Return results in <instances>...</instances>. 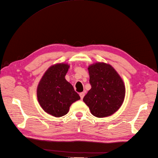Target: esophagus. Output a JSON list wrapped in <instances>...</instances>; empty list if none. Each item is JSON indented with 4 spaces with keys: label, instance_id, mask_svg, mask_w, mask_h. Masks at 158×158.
<instances>
[{
    "label": "esophagus",
    "instance_id": "1",
    "mask_svg": "<svg viewBox=\"0 0 158 158\" xmlns=\"http://www.w3.org/2000/svg\"><path fill=\"white\" fill-rule=\"evenodd\" d=\"M84 95H85V93H84V92H81V93L80 94V96L81 99H82L84 98Z\"/></svg>",
    "mask_w": 158,
    "mask_h": 158
}]
</instances>
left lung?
<instances>
[{"instance_id": "obj_1", "label": "left lung", "mask_w": 158, "mask_h": 158, "mask_svg": "<svg viewBox=\"0 0 158 158\" xmlns=\"http://www.w3.org/2000/svg\"><path fill=\"white\" fill-rule=\"evenodd\" d=\"M91 89L83 101L93 115L110 116L120 108L125 95L123 81L111 65L98 63L88 67Z\"/></svg>"}]
</instances>
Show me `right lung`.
<instances>
[{
	"label": "right lung",
	"instance_id": "1",
	"mask_svg": "<svg viewBox=\"0 0 158 158\" xmlns=\"http://www.w3.org/2000/svg\"><path fill=\"white\" fill-rule=\"evenodd\" d=\"M67 64H56L47 70L38 85L37 99L44 111L60 117L69 111L71 104L80 99L73 85L65 79Z\"/></svg>",
	"mask_w": 158,
	"mask_h": 158
}]
</instances>
